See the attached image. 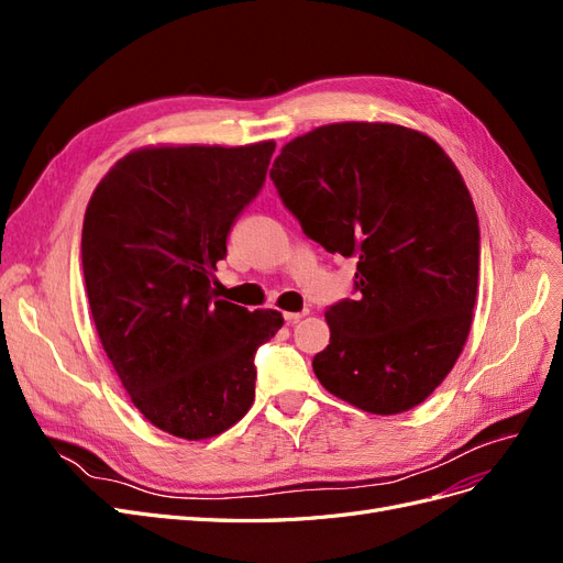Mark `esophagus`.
<instances>
[{"label":"esophagus","instance_id":"1","mask_svg":"<svg viewBox=\"0 0 563 563\" xmlns=\"http://www.w3.org/2000/svg\"><path fill=\"white\" fill-rule=\"evenodd\" d=\"M305 314H308V310H302V312H284V319H286L288 327H294V323H298Z\"/></svg>","mask_w":563,"mask_h":563}]
</instances>
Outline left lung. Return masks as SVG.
I'll return each instance as SVG.
<instances>
[{
  "label": "left lung",
  "instance_id": "obj_1",
  "mask_svg": "<svg viewBox=\"0 0 563 563\" xmlns=\"http://www.w3.org/2000/svg\"><path fill=\"white\" fill-rule=\"evenodd\" d=\"M269 178L310 240L356 258L354 300L327 310L319 383L378 416L428 399L463 352L479 282V220L451 157L413 129L343 122L286 143Z\"/></svg>",
  "mask_w": 563,
  "mask_h": 563
}]
</instances>
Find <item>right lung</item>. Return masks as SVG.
Returning a JSON list of instances; mask_svg holds the SVG:
<instances>
[{"mask_svg":"<svg viewBox=\"0 0 563 563\" xmlns=\"http://www.w3.org/2000/svg\"><path fill=\"white\" fill-rule=\"evenodd\" d=\"M275 143L129 152L84 213L81 265L96 331L133 406L180 439H209L255 397L253 356L277 310L218 300L216 263L261 192Z\"/></svg>","mask_w":563,"mask_h":563,"instance_id":"right-lung-1","label":"right lung"}]
</instances>
